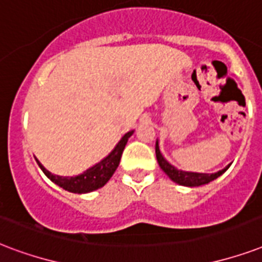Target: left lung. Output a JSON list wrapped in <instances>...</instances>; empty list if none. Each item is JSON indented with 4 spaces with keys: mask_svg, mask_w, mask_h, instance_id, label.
<instances>
[{
    "mask_svg": "<svg viewBox=\"0 0 262 262\" xmlns=\"http://www.w3.org/2000/svg\"><path fill=\"white\" fill-rule=\"evenodd\" d=\"M155 154H157V161L159 163V166L162 169L171 181H174L177 184L184 185V187H199V185L209 184L210 181L215 180L217 177L223 174L227 169L229 167V165L227 167H224L223 170L215 171V173H193V171H184L176 169L173 165L167 162L166 159L163 158V155L161 154V149H159V145L155 144Z\"/></svg>",
    "mask_w": 262,
    "mask_h": 262,
    "instance_id": "8db88e82",
    "label": "left lung"
}]
</instances>
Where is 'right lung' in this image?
<instances>
[{"label":"right lung","instance_id":"right-lung-1","mask_svg":"<svg viewBox=\"0 0 262 262\" xmlns=\"http://www.w3.org/2000/svg\"><path fill=\"white\" fill-rule=\"evenodd\" d=\"M132 135H133V130L127 132L126 135L119 140V143L115 145V148L104 159H101L99 163H96L95 166L89 167L88 170L83 171L82 174L74 176V177H63V176L52 174L51 171L47 170L41 165V162L38 159H35V161H37L38 166L41 167V170L45 173L48 179L53 181L59 187H61L63 189H66V191L74 193L92 192V191H96V189L101 188L103 185L107 184V181L113 177L114 171L117 170L118 165H119L125 145H126L127 140Z\"/></svg>","mask_w":262,"mask_h":262}]
</instances>
